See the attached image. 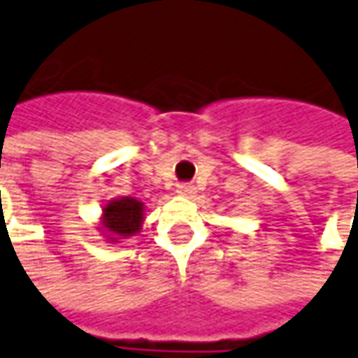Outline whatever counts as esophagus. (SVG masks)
I'll use <instances>...</instances> for the list:
<instances>
[{
	"label": "esophagus",
	"mask_w": 358,
	"mask_h": 358,
	"mask_svg": "<svg viewBox=\"0 0 358 358\" xmlns=\"http://www.w3.org/2000/svg\"><path fill=\"white\" fill-rule=\"evenodd\" d=\"M176 192H178L180 196H192V194L196 192V188H194L189 182H182V184H178V186H176Z\"/></svg>",
	"instance_id": "obj_1"
}]
</instances>
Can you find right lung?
<instances>
[{"mask_svg":"<svg viewBox=\"0 0 358 358\" xmlns=\"http://www.w3.org/2000/svg\"><path fill=\"white\" fill-rule=\"evenodd\" d=\"M143 223V203L135 198L111 199L103 208V227L119 237L135 235Z\"/></svg>","mask_w":358,"mask_h":358,"instance_id":"add662e5","label":"right lung"}]
</instances>
